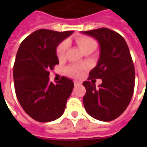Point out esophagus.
Masks as SVG:
<instances>
[{"mask_svg": "<svg viewBox=\"0 0 147 147\" xmlns=\"http://www.w3.org/2000/svg\"><path fill=\"white\" fill-rule=\"evenodd\" d=\"M81 84H82V83L80 82V81H76H76H74V85H75L76 86H80V85H81Z\"/></svg>", "mask_w": 147, "mask_h": 147, "instance_id": "34e87169", "label": "esophagus"}]
</instances>
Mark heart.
Instances as JSON below:
<instances>
[{
    "label": "heart",
    "mask_w": 147,
    "mask_h": 147,
    "mask_svg": "<svg viewBox=\"0 0 147 147\" xmlns=\"http://www.w3.org/2000/svg\"><path fill=\"white\" fill-rule=\"evenodd\" d=\"M76 42L83 53H86V52L92 53L93 51H94V49L97 47V42L93 38L89 36L83 35V36L77 37L76 38ZM67 47H68V43L66 41L62 42L58 45L57 49V56L58 59L61 60L64 57ZM84 68H85L84 66L75 65L67 69V73L71 76L77 77L80 75V71Z\"/></svg>",
    "instance_id": "1"
}]
</instances>
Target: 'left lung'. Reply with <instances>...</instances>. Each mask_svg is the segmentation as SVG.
Instances as JSON below:
<instances>
[{
  "instance_id": "left-lung-1",
  "label": "left lung",
  "mask_w": 147,
  "mask_h": 147,
  "mask_svg": "<svg viewBox=\"0 0 147 147\" xmlns=\"http://www.w3.org/2000/svg\"><path fill=\"white\" fill-rule=\"evenodd\" d=\"M82 33L98 40L100 46L98 64L83 83L86 88L83 105L93 118L111 121L125 111L134 92L135 67L129 49L123 37L108 28ZM93 78H102V83L96 88Z\"/></svg>"
}]
</instances>
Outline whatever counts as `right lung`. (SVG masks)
Returning <instances> with one entry per match:
<instances>
[{"label":"right lung","mask_w":147,"mask_h":147,"mask_svg":"<svg viewBox=\"0 0 147 147\" xmlns=\"http://www.w3.org/2000/svg\"><path fill=\"white\" fill-rule=\"evenodd\" d=\"M72 33L40 29L24 39L18 49L13 67L15 91L26 113L37 121L59 118L72 92L71 80L62 76L54 84L49 78V71L59 64L57 47Z\"/></svg>","instance_id":"1"}]
</instances>
